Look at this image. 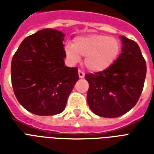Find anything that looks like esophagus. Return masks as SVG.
<instances>
[{
    "label": "esophagus",
    "instance_id": "34e87169",
    "mask_svg": "<svg viewBox=\"0 0 154 154\" xmlns=\"http://www.w3.org/2000/svg\"><path fill=\"white\" fill-rule=\"evenodd\" d=\"M78 76H79L80 78H83V77H85V74H84V72L82 71L79 69V70H78Z\"/></svg>",
    "mask_w": 154,
    "mask_h": 154
}]
</instances>
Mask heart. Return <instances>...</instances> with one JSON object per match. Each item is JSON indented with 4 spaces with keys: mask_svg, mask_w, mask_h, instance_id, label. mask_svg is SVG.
<instances>
[{
    "mask_svg": "<svg viewBox=\"0 0 154 154\" xmlns=\"http://www.w3.org/2000/svg\"><path fill=\"white\" fill-rule=\"evenodd\" d=\"M119 51L120 44L117 38L102 35L78 36L72 41V46L65 47L66 55L72 63H77L80 56L85 57V66L94 72L109 68L117 58Z\"/></svg>",
    "mask_w": 154,
    "mask_h": 154,
    "instance_id": "1",
    "label": "heart"
}]
</instances>
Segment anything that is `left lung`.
Listing matches in <instances>:
<instances>
[{"instance_id": "obj_1", "label": "left lung", "mask_w": 154, "mask_h": 154, "mask_svg": "<svg viewBox=\"0 0 154 154\" xmlns=\"http://www.w3.org/2000/svg\"><path fill=\"white\" fill-rule=\"evenodd\" d=\"M121 54L109 68L87 73V103L94 114L116 118L127 113L138 102L146 77V62L139 45L120 36Z\"/></svg>"}]
</instances>
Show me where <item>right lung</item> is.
<instances>
[{
    "label": "right lung",
    "mask_w": 154,
    "mask_h": 154,
    "mask_svg": "<svg viewBox=\"0 0 154 154\" xmlns=\"http://www.w3.org/2000/svg\"><path fill=\"white\" fill-rule=\"evenodd\" d=\"M61 31L45 29L22 41L11 61V83L22 106L37 116L63 112L79 76L65 66Z\"/></svg>",
    "instance_id": "1"
}]
</instances>
